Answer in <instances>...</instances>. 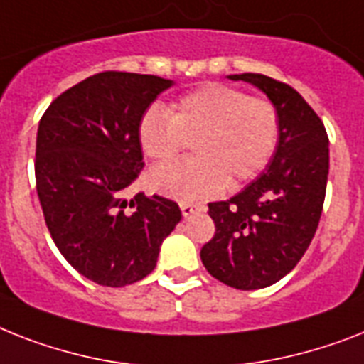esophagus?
<instances>
[{
    "label": "esophagus",
    "instance_id": "obj_1",
    "mask_svg": "<svg viewBox=\"0 0 364 364\" xmlns=\"http://www.w3.org/2000/svg\"><path fill=\"white\" fill-rule=\"evenodd\" d=\"M179 208H181L183 217H191V215H194V213L202 211L203 209L200 203H194V202H181L179 203Z\"/></svg>",
    "mask_w": 364,
    "mask_h": 364
}]
</instances>
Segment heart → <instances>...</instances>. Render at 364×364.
<instances>
[{"label":"heart","mask_w":364,"mask_h":364,"mask_svg":"<svg viewBox=\"0 0 364 364\" xmlns=\"http://www.w3.org/2000/svg\"><path fill=\"white\" fill-rule=\"evenodd\" d=\"M141 151L168 162L194 144V159L149 172L155 191L181 200L217 196L269 166L280 141V115L264 97L224 84H208L162 110L151 106L138 125Z\"/></svg>","instance_id":"heart-1"}]
</instances>
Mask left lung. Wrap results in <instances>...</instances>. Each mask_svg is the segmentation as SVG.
Wrapping results in <instances>:
<instances>
[{
  "label": "left lung",
  "mask_w": 364,
  "mask_h": 364,
  "mask_svg": "<svg viewBox=\"0 0 364 364\" xmlns=\"http://www.w3.org/2000/svg\"><path fill=\"white\" fill-rule=\"evenodd\" d=\"M271 99L280 141L267 170L228 202L209 203L215 235L202 247L211 277L237 289L279 282L299 264L320 223L329 173L323 121L291 85L265 75H232Z\"/></svg>",
  "instance_id": "left-lung-1"
}]
</instances>
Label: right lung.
<instances>
[{
	"label": "right lung",
	"instance_id": "add662e5",
	"mask_svg": "<svg viewBox=\"0 0 364 364\" xmlns=\"http://www.w3.org/2000/svg\"><path fill=\"white\" fill-rule=\"evenodd\" d=\"M172 80L105 70L63 91L37 131L35 181L63 258L100 286L138 282L181 220L176 202L127 188L144 168L138 125Z\"/></svg>",
	"mask_w": 364,
	"mask_h": 364
}]
</instances>
